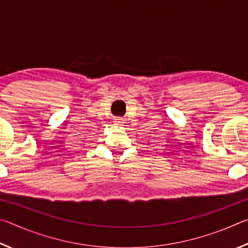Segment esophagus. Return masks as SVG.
Returning a JSON list of instances; mask_svg holds the SVG:
<instances>
[{
	"mask_svg": "<svg viewBox=\"0 0 248 248\" xmlns=\"http://www.w3.org/2000/svg\"><path fill=\"white\" fill-rule=\"evenodd\" d=\"M124 120L125 119H124V118H116L114 120V124L117 125H123L124 124Z\"/></svg>",
	"mask_w": 248,
	"mask_h": 248,
	"instance_id": "esophagus-1",
	"label": "esophagus"
}]
</instances>
